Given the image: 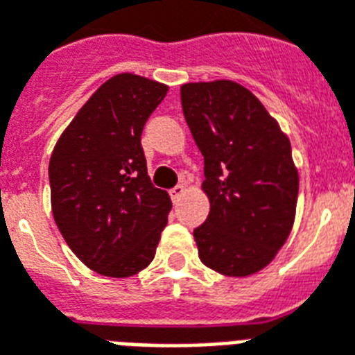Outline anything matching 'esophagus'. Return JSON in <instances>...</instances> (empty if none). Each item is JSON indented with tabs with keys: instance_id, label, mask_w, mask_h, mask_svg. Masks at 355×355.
<instances>
[{
	"instance_id": "1",
	"label": "esophagus",
	"mask_w": 355,
	"mask_h": 355,
	"mask_svg": "<svg viewBox=\"0 0 355 355\" xmlns=\"http://www.w3.org/2000/svg\"><path fill=\"white\" fill-rule=\"evenodd\" d=\"M185 194V185L183 183H180V185H175L174 189H170V198L174 200V202H178L181 196Z\"/></svg>"
}]
</instances>
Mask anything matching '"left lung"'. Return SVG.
Listing matches in <instances>:
<instances>
[{"label":"left lung","mask_w":355,"mask_h":355,"mask_svg":"<svg viewBox=\"0 0 355 355\" xmlns=\"http://www.w3.org/2000/svg\"><path fill=\"white\" fill-rule=\"evenodd\" d=\"M181 107L203 155L211 203L194 230L198 255L224 276L255 274L295 222L298 170L289 139L248 89L227 79L183 85Z\"/></svg>","instance_id":"1"}]
</instances>
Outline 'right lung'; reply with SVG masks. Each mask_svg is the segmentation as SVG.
<instances>
[{"label": "right lung", "mask_w": 355, "mask_h": 355, "mask_svg": "<svg viewBox=\"0 0 355 355\" xmlns=\"http://www.w3.org/2000/svg\"><path fill=\"white\" fill-rule=\"evenodd\" d=\"M168 87L118 73L90 96L49 159L51 211L60 235L101 276L129 277L155 257L172 202L152 185L140 144Z\"/></svg>", "instance_id": "obj_1"}]
</instances>
